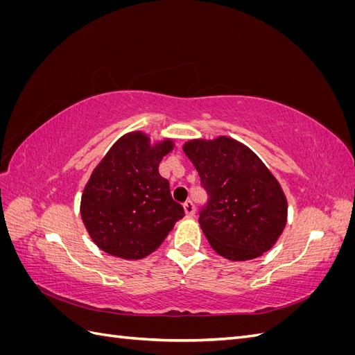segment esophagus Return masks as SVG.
<instances>
[{
  "instance_id": "esophagus-1",
  "label": "esophagus",
  "mask_w": 355,
  "mask_h": 355,
  "mask_svg": "<svg viewBox=\"0 0 355 355\" xmlns=\"http://www.w3.org/2000/svg\"><path fill=\"white\" fill-rule=\"evenodd\" d=\"M184 210H185V214H187L188 218L194 216V214H196V206H194V202H192L191 200L187 201V202L184 204Z\"/></svg>"
}]
</instances>
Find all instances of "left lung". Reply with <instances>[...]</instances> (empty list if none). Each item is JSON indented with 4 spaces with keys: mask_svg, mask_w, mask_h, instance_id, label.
I'll return each mask as SVG.
<instances>
[{
    "mask_svg": "<svg viewBox=\"0 0 355 355\" xmlns=\"http://www.w3.org/2000/svg\"><path fill=\"white\" fill-rule=\"evenodd\" d=\"M184 153L207 192L198 223L213 250L249 261L275 244L287 220L284 192L253 151L231 137L189 141Z\"/></svg>",
    "mask_w": 355,
    "mask_h": 355,
    "instance_id": "obj_1",
    "label": "left lung"
}]
</instances>
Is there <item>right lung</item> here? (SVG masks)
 <instances>
[{
    "label": "right lung",
    "mask_w": 355,
    "mask_h": 355,
    "mask_svg": "<svg viewBox=\"0 0 355 355\" xmlns=\"http://www.w3.org/2000/svg\"><path fill=\"white\" fill-rule=\"evenodd\" d=\"M173 148L151 145L141 132L112 145L84 188L81 218L101 250L123 259H142L164 241L184 207L171 198L159 161Z\"/></svg>",
    "instance_id": "obj_1"
}]
</instances>
